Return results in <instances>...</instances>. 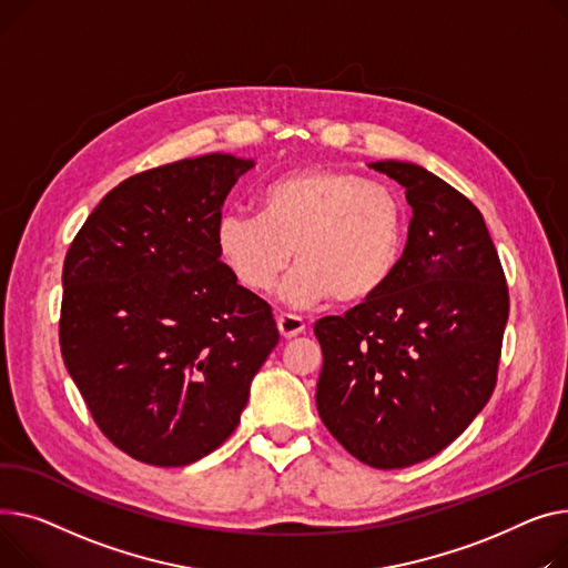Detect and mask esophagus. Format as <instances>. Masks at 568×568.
<instances>
[{
  "label": "esophagus",
  "instance_id": "esophagus-1",
  "mask_svg": "<svg viewBox=\"0 0 568 568\" xmlns=\"http://www.w3.org/2000/svg\"><path fill=\"white\" fill-rule=\"evenodd\" d=\"M277 327H280V335H282L284 339H293V337L300 335V332H305L307 325H305L303 318L295 316V314H280Z\"/></svg>",
  "mask_w": 568,
  "mask_h": 568
}]
</instances>
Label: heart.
I'll list each match as a JSON object with an SVG mask.
<instances>
[{
    "label": "heart",
    "mask_w": 568,
    "mask_h": 568,
    "mask_svg": "<svg viewBox=\"0 0 568 568\" xmlns=\"http://www.w3.org/2000/svg\"><path fill=\"white\" fill-rule=\"evenodd\" d=\"M404 245L398 194L335 166L286 172L261 187L256 215L231 211L215 226L220 261L252 293H268L295 254L300 265L280 291L291 307L376 295L396 273Z\"/></svg>",
    "instance_id": "heart-1"
}]
</instances>
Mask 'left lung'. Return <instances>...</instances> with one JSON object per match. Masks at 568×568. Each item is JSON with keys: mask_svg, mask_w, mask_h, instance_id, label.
Masks as SVG:
<instances>
[{"mask_svg": "<svg viewBox=\"0 0 568 568\" xmlns=\"http://www.w3.org/2000/svg\"><path fill=\"white\" fill-rule=\"evenodd\" d=\"M369 166L406 187L408 243L385 288L316 321V408L348 454L394 470L443 452L488 404L509 291L468 196L415 162Z\"/></svg>", "mask_w": 568, "mask_h": 568, "instance_id": "left-lung-1", "label": "left lung"}]
</instances>
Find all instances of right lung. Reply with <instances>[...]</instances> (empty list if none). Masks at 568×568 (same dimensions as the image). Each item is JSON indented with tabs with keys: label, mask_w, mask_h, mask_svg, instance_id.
I'll return each mask as SVG.
<instances>
[{
	"label": "right lung",
	"mask_w": 568,
	"mask_h": 568,
	"mask_svg": "<svg viewBox=\"0 0 568 568\" xmlns=\"http://www.w3.org/2000/svg\"><path fill=\"white\" fill-rule=\"evenodd\" d=\"M252 166L209 153L130 176L63 261L65 369L98 428L158 468L190 465L231 436L280 342L271 305L215 247L224 199Z\"/></svg>",
	"instance_id": "right-lung-1"
}]
</instances>
